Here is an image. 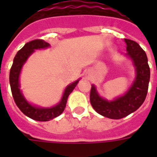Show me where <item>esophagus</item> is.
I'll use <instances>...</instances> for the list:
<instances>
[{
	"instance_id": "esophagus-1",
	"label": "esophagus",
	"mask_w": 157,
	"mask_h": 157,
	"mask_svg": "<svg viewBox=\"0 0 157 157\" xmlns=\"http://www.w3.org/2000/svg\"><path fill=\"white\" fill-rule=\"evenodd\" d=\"M87 76H89V75H87Z\"/></svg>"
}]
</instances>
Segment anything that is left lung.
<instances>
[{
  "label": "left lung",
  "mask_w": 157,
  "mask_h": 157,
  "mask_svg": "<svg viewBox=\"0 0 157 157\" xmlns=\"http://www.w3.org/2000/svg\"><path fill=\"white\" fill-rule=\"evenodd\" d=\"M127 54L134 62L136 69V79L129 90L123 96L108 102L98 96L95 87L92 86L90 100L98 114L110 119H121L135 112L146 98L150 80V67L147 57L140 45L134 40L124 39Z\"/></svg>",
  "instance_id": "left-lung-1"
}]
</instances>
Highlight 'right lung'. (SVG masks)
Returning <instances> with one entry per match:
<instances>
[{
  "label": "right lung",
  "instance_id": "1",
  "mask_svg": "<svg viewBox=\"0 0 157 157\" xmlns=\"http://www.w3.org/2000/svg\"><path fill=\"white\" fill-rule=\"evenodd\" d=\"M50 46L49 43L45 42L41 39H36L26 43L21 50L18 51L13 59V64L10 71V84L11 92L13 95V100L16 105L20 109V111L27 117L38 121H48L54 119V117H59L64 111L66 107L67 100L69 94L72 92L74 88L78 83V81H75L71 85H69L64 91L63 95L60 103L56 106L50 108H41V107H34L30 103H28L19 90V74L22 69L23 63H25L28 58L34 52V50L44 49Z\"/></svg>",
  "mask_w": 157,
  "mask_h": 157
}]
</instances>
